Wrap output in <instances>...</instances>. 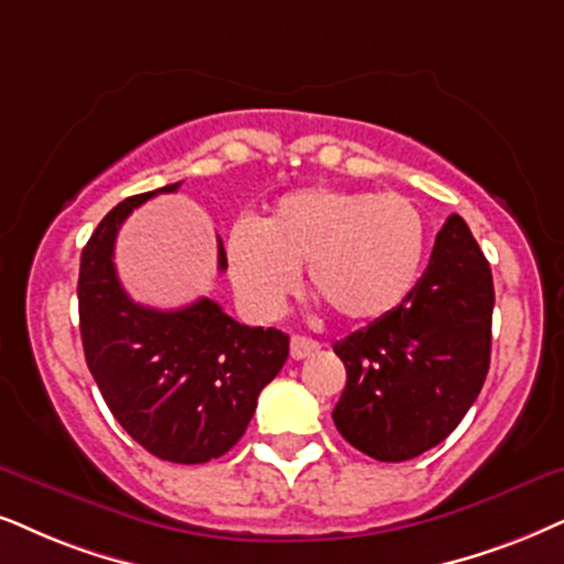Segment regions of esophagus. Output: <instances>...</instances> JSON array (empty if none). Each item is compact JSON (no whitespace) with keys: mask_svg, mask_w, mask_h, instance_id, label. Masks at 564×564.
<instances>
[{"mask_svg":"<svg viewBox=\"0 0 564 564\" xmlns=\"http://www.w3.org/2000/svg\"><path fill=\"white\" fill-rule=\"evenodd\" d=\"M317 348H319L317 340L304 338V335H294V338H291V359L302 361V359H306V356L315 354Z\"/></svg>","mask_w":564,"mask_h":564,"instance_id":"obj_1","label":"esophagus"}]
</instances>
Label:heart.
<instances>
[{
  "instance_id": "heart-1",
  "label": "heart",
  "mask_w": 564,
  "mask_h": 564,
  "mask_svg": "<svg viewBox=\"0 0 564 564\" xmlns=\"http://www.w3.org/2000/svg\"><path fill=\"white\" fill-rule=\"evenodd\" d=\"M426 226L398 192L304 187L289 192L258 226L237 224L226 258L249 310L273 317L306 268L312 294L344 323L393 315L422 273Z\"/></svg>"
}]
</instances>
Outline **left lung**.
I'll use <instances>...</instances> for the list:
<instances>
[{
    "instance_id": "obj_1",
    "label": "left lung",
    "mask_w": 564,
    "mask_h": 564,
    "mask_svg": "<svg viewBox=\"0 0 564 564\" xmlns=\"http://www.w3.org/2000/svg\"><path fill=\"white\" fill-rule=\"evenodd\" d=\"M491 310L489 262L453 213L405 302L333 346L346 367V388L333 409L344 440L382 463L411 460L440 445L487 380Z\"/></svg>"
}]
</instances>
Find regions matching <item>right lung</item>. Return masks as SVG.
<instances>
[{"mask_svg": "<svg viewBox=\"0 0 564 564\" xmlns=\"http://www.w3.org/2000/svg\"><path fill=\"white\" fill-rule=\"evenodd\" d=\"M180 184L106 213L83 249L77 304L85 361L122 430L161 460L208 463L247 432L260 390L286 365L289 335L241 325L208 296L163 312L122 289L113 268L119 229L145 199ZM218 270H226L220 237Z\"/></svg>", "mask_w": 564, "mask_h": 564, "instance_id": "add662e5", "label": "right lung"}]
</instances>
